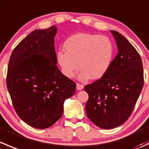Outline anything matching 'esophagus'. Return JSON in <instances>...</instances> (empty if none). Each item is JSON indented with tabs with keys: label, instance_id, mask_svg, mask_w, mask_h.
Listing matches in <instances>:
<instances>
[{
	"label": "esophagus",
	"instance_id": "34e87169",
	"mask_svg": "<svg viewBox=\"0 0 149 149\" xmlns=\"http://www.w3.org/2000/svg\"><path fill=\"white\" fill-rule=\"evenodd\" d=\"M84 85H82V84H76V89L79 90V91H80V90H82L84 88Z\"/></svg>",
	"mask_w": 149,
	"mask_h": 149
}]
</instances>
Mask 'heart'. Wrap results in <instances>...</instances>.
<instances>
[{
  "instance_id": "1",
  "label": "heart",
  "mask_w": 149,
  "mask_h": 149,
  "mask_svg": "<svg viewBox=\"0 0 149 149\" xmlns=\"http://www.w3.org/2000/svg\"><path fill=\"white\" fill-rule=\"evenodd\" d=\"M64 51H59L57 60L63 73L68 78L74 76L79 65L81 81L102 78L107 72L114 56L112 41L105 36L79 33L66 40Z\"/></svg>"
}]
</instances>
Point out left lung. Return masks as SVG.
<instances>
[{
    "label": "left lung",
    "instance_id": "obj_1",
    "mask_svg": "<svg viewBox=\"0 0 149 149\" xmlns=\"http://www.w3.org/2000/svg\"><path fill=\"white\" fill-rule=\"evenodd\" d=\"M118 53L99 80L84 87L88 100L87 117L103 129L120 126L128 119L143 86V70L139 52L119 32L111 30Z\"/></svg>",
    "mask_w": 149,
    "mask_h": 149
}]
</instances>
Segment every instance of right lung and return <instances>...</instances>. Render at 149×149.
I'll use <instances>...</instances> for the list:
<instances>
[{"mask_svg":"<svg viewBox=\"0 0 149 149\" xmlns=\"http://www.w3.org/2000/svg\"><path fill=\"white\" fill-rule=\"evenodd\" d=\"M55 26L35 29L12 52L6 84L13 107L26 124L45 129L62 116L63 104L76 91V84L58 69Z\"/></svg>","mask_w":149,"mask_h":149,"instance_id":"add662e5","label":"right lung"}]
</instances>
